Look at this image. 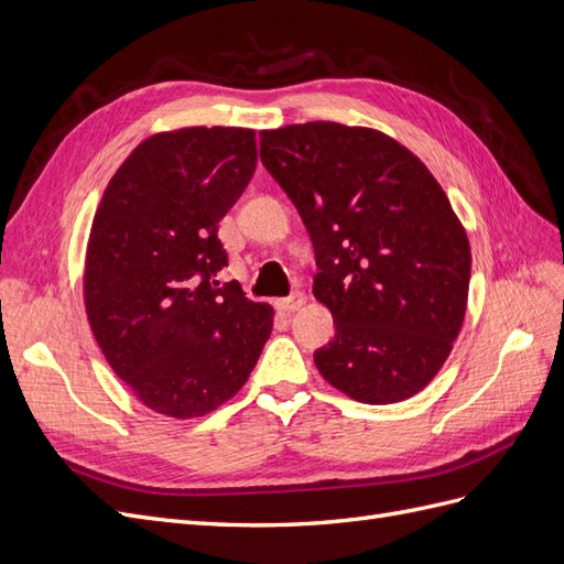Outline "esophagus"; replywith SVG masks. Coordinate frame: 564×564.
<instances>
[{
  "label": "esophagus",
  "instance_id": "34e87169",
  "mask_svg": "<svg viewBox=\"0 0 564 564\" xmlns=\"http://www.w3.org/2000/svg\"><path fill=\"white\" fill-rule=\"evenodd\" d=\"M303 305H305V296L301 292H294V294H289L286 299L278 301V308L282 313H296V311L303 308Z\"/></svg>",
  "mask_w": 564,
  "mask_h": 564
}]
</instances>
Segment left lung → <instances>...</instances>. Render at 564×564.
Masks as SVG:
<instances>
[{"instance_id": "left-lung-1", "label": "left lung", "mask_w": 564, "mask_h": 564, "mask_svg": "<svg viewBox=\"0 0 564 564\" xmlns=\"http://www.w3.org/2000/svg\"><path fill=\"white\" fill-rule=\"evenodd\" d=\"M261 162L315 249L313 292L336 334L315 350L348 398L416 395L445 365L468 303L470 245L425 164L390 135L336 122L261 131Z\"/></svg>"}]
</instances>
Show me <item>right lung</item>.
I'll use <instances>...</instances> for the list:
<instances>
[{
  "mask_svg": "<svg viewBox=\"0 0 564 564\" xmlns=\"http://www.w3.org/2000/svg\"><path fill=\"white\" fill-rule=\"evenodd\" d=\"M256 160L251 129L155 133L98 204L84 270L91 332L117 377L160 414L214 412L247 383L270 338V305L216 280L228 265L218 220Z\"/></svg>",
  "mask_w": 564,
  "mask_h": 564,
  "instance_id": "1",
  "label": "right lung"
}]
</instances>
